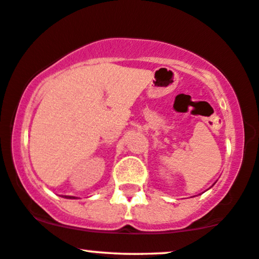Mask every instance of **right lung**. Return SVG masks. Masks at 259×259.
<instances>
[{
  "mask_svg": "<svg viewBox=\"0 0 259 259\" xmlns=\"http://www.w3.org/2000/svg\"><path fill=\"white\" fill-rule=\"evenodd\" d=\"M63 197H65V198H77V197H74V196H63Z\"/></svg>",
  "mask_w": 259,
  "mask_h": 259,
  "instance_id": "1",
  "label": "right lung"
}]
</instances>
